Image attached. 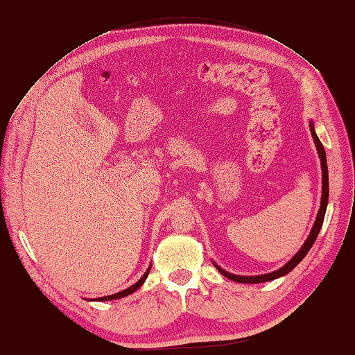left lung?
Masks as SVG:
<instances>
[{"label": "left lung", "mask_w": 355, "mask_h": 355, "mask_svg": "<svg viewBox=\"0 0 355 355\" xmlns=\"http://www.w3.org/2000/svg\"><path fill=\"white\" fill-rule=\"evenodd\" d=\"M309 128H311V135H313L314 137V142H315V146H317V151H318V155H320V159H321V170H323V196H321V206H320V210H318V214H317V219H315V223L313 230H311V234L308 235V239L305 241V244L302 245V249H300L292 259H290L283 268H280V270H277L274 272H270V274H265V275H256V277H243V275H234V274H230L225 270H222L220 266H218L216 263H214V266L218 268L219 272L222 275H225L227 278H230V280L232 282H237V283H249V284H256V283H265V282H271V280H275V278L278 277H283L286 274H288L290 271L293 270V268L304 259L305 254L309 252L311 247H313L317 235L321 230V225H323V220H324V214H326V209H327V200H329V173H327V161H326V151L323 148V144L320 142V139L317 137L315 135V130H314V125L309 124Z\"/></svg>", "instance_id": "8db88e82"}]
</instances>
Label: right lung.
<instances>
[{
    "label": "right lung",
    "mask_w": 355,
    "mask_h": 355,
    "mask_svg": "<svg viewBox=\"0 0 355 355\" xmlns=\"http://www.w3.org/2000/svg\"><path fill=\"white\" fill-rule=\"evenodd\" d=\"M149 270H151V268H149ZM149 270L144 274V277L141 278V280H139L137 283H135L133 286H130L128 288H125V290H123V292H118V293H115V295H111V296H103V297H98L96 300H112V299H120V297H124V296H127V295H130V293H133V292H136V290L141 287L142 284H144V282L146 280V277H148V274H149Z\"/></svg>",
    "instance_id": "right-lung-1"
}]
</instances>
